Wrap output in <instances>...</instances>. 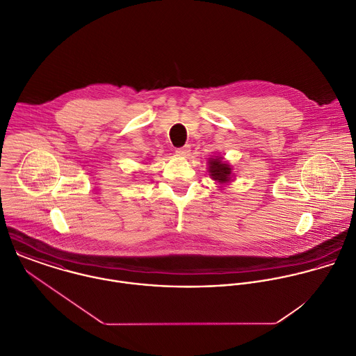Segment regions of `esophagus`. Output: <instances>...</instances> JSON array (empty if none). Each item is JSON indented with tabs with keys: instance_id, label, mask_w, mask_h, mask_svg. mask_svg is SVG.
I'll return each mask as SVG.
<instances>
[{
	"instance_id": "34e87169",
	"label": "esophagus",
	"mask_w": 356,
	"mask_h": 356,
	"mask_svg": "<svg viewBox=\"0 0 356 356\" xmlns=\"http://www.w3.org/2000/svg\"><path fill=\"white\" fill-rule=\"evenodd\" d=\"M175 152H177V154H179V156L186 157V156H189V153H191V147H189V145H185V147H182V148H178Z\"/></svg>"
}]
</instances>
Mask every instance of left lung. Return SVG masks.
<instances>
[{
    "instance_id": "obj_1",
    "label": "left lung",
    "mask_w": 356,
    "mask_h": 356,
    "mask_svg": "<svg viewBox=\"0 0 356 356\" xmlns=\"http://www.w3.org/2000/svg\"><path fill=\"white\" fill-rule=\"evenodd\" d=\"M208 171H209V177L216 181L219 185H225L229 184L233 178V172H232V167L222 160V157H211L208 160Z\"/></svg>"
}]
</instances>
